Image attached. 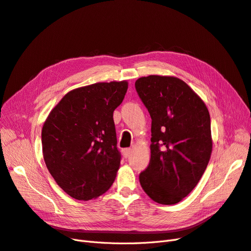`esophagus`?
Segmentation results:
<instances>
[{"instance_id": "1", "label": "esophagus", "mask_w": 251, "mask_h": 251, "mask_svg": "<svg viewBox=\"0 0 251 251\" xmlns=\"http://www.w3.org/2000/svg\"><path fill=\"white\" fill-rule=\"evenodd\" d=\"M131 153H132V150L131 149H124L123 150V154H124L125 158H127L128 156L131 155Z\"/></svg>"}]
</instances>
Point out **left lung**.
<instances>
[{
    "instance_id": "8db88e82",
    "label": "left lung",
    "mask_w": 251,
    "mask_h": 251,
    "mask_svg": "<svg viewBox=\"0 0 251 251\" xmlns=\"http://www.w3.org/2000/svg\"><path fill=\"white\" fill-rule=\"evenodd\" d=\"M135 88L151 118V160L139 175L141 187L159 204H176L198 184L209 162L208 109L178 77L149 75Z\"/></svg>"
}]
</instances>
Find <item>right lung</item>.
<instances>
[{"label":"right lung","mask_w":251,"mask_h":251,"mask_svg":"<svg viewBox=\"0 0 251 251\" xmlns=\"http://www.w3.org/2000/svg\"><path fill=\"white\" fill-rule=\"evenodd\" d=\"M127 81L96 82L68 92L42 128L45 163L59 187L88 201L104 194L120 166L113 112Z\"/></svg>","instance_id":"add662e5"}]
</instances>
